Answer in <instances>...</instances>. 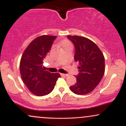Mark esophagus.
I'll return each mask as SVG.
<instances>
[{
	"label": "esophagus",
	"instance_id": "obj_1",
	"mask_svg": "<svg viewBox=\"0 0 126 126\" xmlns=\"http://www.w3.org/2000/svg\"><path fill=\"white\" fill-rule=\"evenodd\" d=\"M60 75H61L62 76H64V77H66V76H69V75L68 74H64V73H60Z\"/></svg>",
	"mask_w": 126,
	"mask_h": 126
}]
</instances>
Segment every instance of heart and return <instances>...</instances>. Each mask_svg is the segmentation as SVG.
<instances>
[{"instance_id": "1", "label": "heart", "mask_w": 126, "mask_h": 126, "mask_svg": "<svg viewBox=\"0 0 126 126\" xmlns=\"http://www.w3.org/2000/svg\"><path fill=\"white\" fill-rule=\"evenodd\" d=\"M61 44H62V47H64L65 46H68V45H70V43H69V41H67V40H64V41H63L62 42V43H61Z\"/></svg>"}]
</instances>
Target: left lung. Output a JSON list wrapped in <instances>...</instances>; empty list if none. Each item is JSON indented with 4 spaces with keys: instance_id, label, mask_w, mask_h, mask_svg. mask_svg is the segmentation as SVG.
<instances>
[{
    "instance_id": "left-lung-1",
    "label": "left lung",
    "mask_w": 126,
    "mask_h": 126,
    "mask_svg": "<svg viewBox=\"0 0 126 126\" xmlns=\"http://www.w3.org/2000/svg\"><path fill=\"white\" fill-rule=\"evenodd\" d=\"M67 38L74 44V60L79 64V72L76 76L77 81L70 89L76 94H87L98 86L104 75V57L89 39L77 35H68Z\"/></svg>"
}]
</instances>
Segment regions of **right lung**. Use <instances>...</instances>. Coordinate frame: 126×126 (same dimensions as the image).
<instances>
[{"label":"right lung","instance_id":"add662e5","mask_svg":"<svg viewBox=\"0 0 126 126\" xmlns=\"http://www.w3.org/2000/svg\"><path fill=\"white\" fill-rule=\"evenodd\" d=\"M57 36L41 35L28 45L22 56L19 69L21 78L30 92L38 96L50 94L54 89L59 73L43 69V59L51 48Z\"/></svg>","mask_w":126,"mask_h":126}]
</instances>
